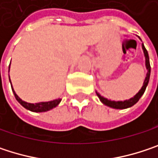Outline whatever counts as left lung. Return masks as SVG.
Masks as SVG:
<instances>
[{
  "label": "left lung",
  "instance_id": "left-lung-1",
  "mask_svg": "<svg viewBox=\"0 0 158 158\" xmlns=\"http://www.w3.org/2000/svg\"><path fill=\"white\" fill-rule=\"evenodd\" d=\"M139 39L141 40V38L139 37ZM142 49L143 51V55H144V58H145V68L147 69V72H146V76H145V79L143 80V83L142 88L140 89V90L131 99L129 100H124V101H110L108 100L107 98H104L103 96H102L99 92L96 91V94L97 96L99 97L100 101L106 106L110 107V108H113V109H120V110H123V109H127V108H130L132 106H134L139 100L140 98L143 96V94L144 93L145 91V89L148 85V82H149V79H150V72H151V67H150V62H149V56H148V53H147V50L145 49L143 44H142Z\"/></svg>",
  "mask_w": 158,
  "mask_h": 158
}]
</instances>
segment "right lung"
<instances>
[{
  "label": "right lung",
  "mask_w": 158,
  "mask_h": 158,
  "mask_svg": "<svg viewBox=\"0 0 158 158\" xmlns=\"http://www.w3.org/2000/svg\"><path fill=\"white\" fill-rule=\"evenodd\" d=\"M9 71H10V66H9ZM9 80L11 82L10 76H9ZM11 85H12V82H11ZM12 89H13V92L15 94V97L17 100V102L23 107H24L26 110H31V111H34V112H44V111H48L49 110H52V109L56 108L60 103V102H61V99H56V100H53V101H50V102H37V103H29V102H26L23 101L16 94L13 87H12Z\"/></svg>",
  "instance_id": "1"
}]
</instances>
